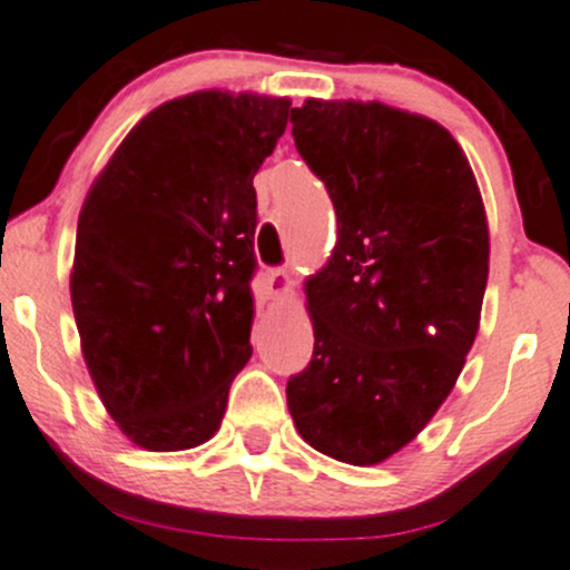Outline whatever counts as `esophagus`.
Listing matches in <instances>:
<instances>
[{
	"label": "esophagus",
	"mask_w": 570,
	"mask_h": 570,
	"mask_svg": "<svg viewBox=\"0 0 570 570\" xmlns=\"http://www.w3.org/2000/svg\"><path fill=\"white\" fill-rule=\"evenodd\" d=\"M267 284H269V289H273V295H289L292 292V275H289V269H284V267H273L267 273Z\"/></svg>",
	"instance_id": "34e87169"
}]
</instances>
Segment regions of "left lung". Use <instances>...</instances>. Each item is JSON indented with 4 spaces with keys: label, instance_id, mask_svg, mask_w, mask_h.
Masks as SVG:
<instances>
[{
    "label": "left lung",
    "instance_id": "left-lung-1",
    "mask_svg": "<svg viewBox=\"0 0 570 570\" xmlns=\"http://www.w3.org/2000/svg\"><path fill=\"white\" fill-rule=\"evenodd\" d=\"M292 137L331 195L338 239L306 284L314 355L286 402L322 455L381 463L422 433L474 344L485 209L461 146L422 115L308 99Z\"/></svg>",
    "mask_w": 570,
    "mask_h": 570
}]
</instances>
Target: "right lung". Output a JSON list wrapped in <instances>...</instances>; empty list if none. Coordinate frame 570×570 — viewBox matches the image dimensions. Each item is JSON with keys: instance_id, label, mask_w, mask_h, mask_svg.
<instances>
[{"instance_id": "right-lung-1", "label": "right lung", "mask_w": 570, "mask_h": 570, "mask_svg": "<svg viewBox=\"0 0 570 570\" xmlns=\"http://www.w3.org/2000/svg\"><path fill=\"white\" fill-rule=\"evenodd\" d=\"M289 101L184 96L126 135L85 198L71 303L101 402L137 446L193 450L248 364L253 176Z\"/></svg>"}]
</instances>
